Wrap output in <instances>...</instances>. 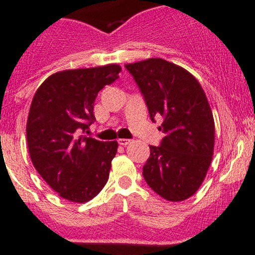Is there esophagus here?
Masks as SVG:
<instances>
[{
	"mask_svg": "<svg viewBox=\"0 0 255 255\" xmlns=\"http://www.w3.org/2000/svg\"><path fill=\"white\" fill-rule=\"evenodd\" d=\"M130 140L129 139H126V138H121V139H118V144H121V145H127V144H129Z\"/></svg>",
	"mask_w": 255,
	"mask_h": 255,
	"instance_id": "obj_1",
	"label": "esophagus"
}]
</instances>
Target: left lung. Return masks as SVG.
<instances>
[{
    "label": "left lung",
    "mask_w": 255,
    "mask_h": 255,
    "mask_svg": "<svg viewBox=\"0 0 255 255\" xmlns=\"http://www.w3.org/2000/svg\"><path fill=\"white\" fill-rule=\"evenodd\" d=\"M139 87L151 122L161 120L164 133L150 155L143 177L159 196L182 201L197 191L213 154L215 122L201 85L173 63L159 58L125 65Z\"/></svg>",
    "instance_id": "8db88e82"
}]
</instances>
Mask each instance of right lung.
<instances>
[{"label": "right lung", "instance_id": "obj_1", "mask_svg": "<svg viewBox=\"0 0 255 255\" xmlns=\"http://www.w3.org/2000/svg\"><path fill=\"white\" fill-rule=\"evenodd\" d=\"M120 71L115 64L60 71L49 76L33 97L27 121L30 159L49 186L69 201H90L109 180L117 142L82 133L96 121L97 94Z\"/></svg>", "mask_w": 255, "mask_h": 255}]
</instances>
